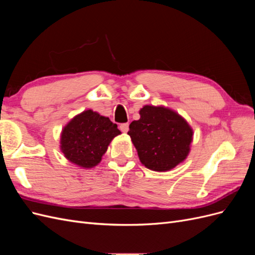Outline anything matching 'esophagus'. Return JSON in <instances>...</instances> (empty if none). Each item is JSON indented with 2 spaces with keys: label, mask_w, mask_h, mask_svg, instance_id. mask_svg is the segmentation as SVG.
<instances>
[{
  "label": "esophagus",
  "mask_w": 255,
  "mask_h": 255,
  "mask_svg": "<svg viewBox=\"0 0 255 255\" xmlns=\"http://www.w3.org/2000/svg\"><path fill=\"white\" fill-rule=\"evenodd\" d=\"M120 129L122 130L123 133H128V123H122V125H120Z\"/></svg>",
  "instance_id": "obj_1"
}]
</instances>
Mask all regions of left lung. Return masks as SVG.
<instances>
[{
  "instance_id": "left-lung-1",
  "label": "left lung",
  "mask_w": 255,
  "mask_h": 255,
  "mask_svg": "<svg viewBox=\"0 0 255 255\" xmlns=\"http://www.w3.org/2000/svg\"><path fill=\"white\" fill-rule=\"evenodd\" d=\"M140 118L129 125L128 134L140 163L153 171L165 172L187 158L194 130L175 111L163 105H144Z\"/></svg>"
}]
</instances>
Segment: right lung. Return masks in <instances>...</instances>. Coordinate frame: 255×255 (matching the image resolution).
<instances>
[{
  "label": "right lung",
  "instance_id": "1",
  "mask_svg": "<svg viewBox=\"0 0 255 255\" xmlns=\"http://www.w3.org/2000/svg\"><path fill=\"white\" fill-rule=\"evenodd\" d=\"M117 125L92 110L69 121L60 134V151L73 165L89 169L100 164L110 143L120 135Z\"/></svg>",
  "mask_w": 255,
  "mask_h": 255
}]
</instances>
